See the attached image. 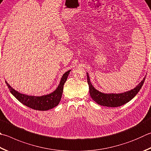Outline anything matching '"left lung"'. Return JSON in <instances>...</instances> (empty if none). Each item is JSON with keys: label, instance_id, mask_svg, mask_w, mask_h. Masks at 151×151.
I'll use <instances>...</instances> for the list:
<instances>
[{"label": "left lung", "instance_id": "left-lung-1", "mask_svg": "<svg viewBox=\"0 0 151 151\" xmlns=\"http://www.w3.org/2000/svg\"><path fill=\"white\" fill-rule=\"evenodd\" d=\"M87 83L89 87V93L93 101L101 106L108 107H118L127 103L130 101L134 96L137 95L141 87L143 86L144 81L145 80V77L140 83L133 89L129 91L119 94H105L102 93L96 90L90 82L89 76L87 73Z\"/></svg>", "mask_w": 151, "mask_h": 151}]
</instances>
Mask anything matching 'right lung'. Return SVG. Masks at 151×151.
Listing matches in <instances>:
<instances>
[{"label": "right lung", "mask_w": 151, "mask_h": 151, "mask_svg": "<svg viewBox=\"0 0 151 151\" xmlns=\"http://www.w3.org/2000/svg\"><path fill=\"white\" fill-rule=\"evenodd\" d=\"M71 70L68 71L64 75L62 76L60 84L55 91L51 93L49 95L36 96H29L24 94H22L17 91L15 89L8 84L6 81H5L6 85L9 89L10 93L22 102L23 104L25 105L27 107L37 110H48L52 109L53 108L57 106L61 100L62 95L63 93L64 85L66 82Z\"/></svg>", "instance_id": "right-lung-1"}]
</instances>
